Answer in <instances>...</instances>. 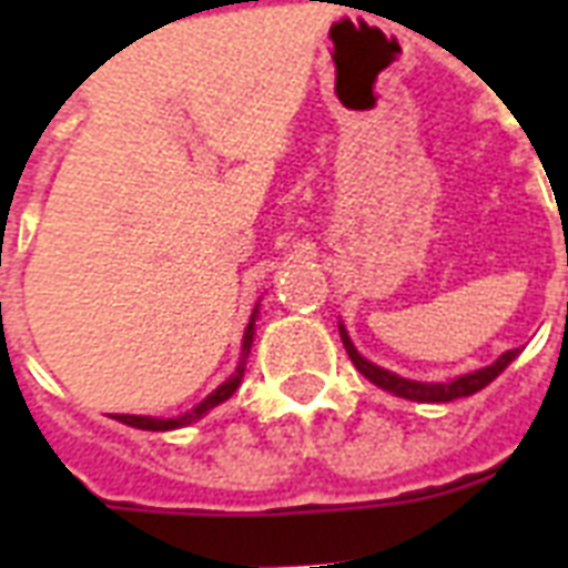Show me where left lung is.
Wrapping results in <instances>:
<instances>
[{
    "instance_id": "obj_1",
    "label": "left lung",
    "mask_w": 568,
    "mask_h": 568,
    "mask_svg": "<svg viewBox=\"0 0 568 568\" xmlns=\"http://www.w3.org/2000/svg\"><path fill=\"white\" fill-rule=\"evenodd\" d=\"M338 336L345 342V351L347 356H351V363L356 365V372L363 374L365 379H372L374 386H379L383 392H392V395L406 397V400H418V404H448V400H457V397L475 395V392L489 386V383L519 356V347H513V351L501 354L493 365H486V368H477V372L471 374L454 377L448 379V383H422V379L400 377V374L388 372V368H379L372 359H365V356L356 351L354 342H351L342 321H338Z\"/></svg>"
}]
</instances>
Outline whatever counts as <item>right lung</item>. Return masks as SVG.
<instances>
[{"instance_id": "right-lung-1", "label": "right lung", "mask_w": 568, "mask_h": 568, "mask_svg": "<svg viewBox=\"0 0 568 568\" xmlns=\"http://www.w3.org/2000/svg\"><path fill=\"white\" fill-rule=\"evenodd\" d=\"M256 318H258V303H256V310H253V315H250L244 338H241V356H239V365H235V372L223 379L212 395H205L194 409H189V413H182V415H173V418H155V415H111V418L120 424H129V427H135V430H153V433L180 430V427H189V424L200 422L203 415L212 413L214 406H221L223 400H230V397L235 395V388L241 386L244 372H247V356H250V347H253V336H256Z\"/></svg>"}]
</instances>
